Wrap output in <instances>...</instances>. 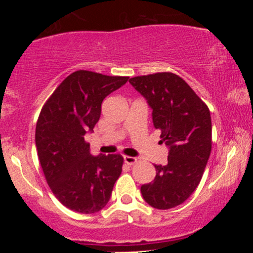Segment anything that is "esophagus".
Returning <instances> with one entry per match:
<instances>
[{
  "instance_id": "1",
  "label": "esophagus",
  "mask_w": 253,
  "mask_h": 253,
  "mask_svg": "<svg viewBox=\"0 0 253 253\" xmlns=\"http://www.w3.org/2000/svg\"><path fill=\"white\" fill-rule=\"evenodd\" d=\"M124 161L127 165H133L134 163H136V158H134V157H130V156H125Z\"/></svg>"
}]
</instances>
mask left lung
Segmentation results:
<instances>
[{
  "label": "left lung",
  "mask_w": 253,
  "mask_h": 253,
  "mask_svg": "<svg viewBox=\"0 0 253 253\" xmlns=\"http://www.w3.org/2000/svg\"><path fill=\"white\" fill-rule=\"evenodd\" d=\"M129 83L147 100L161 141L169 147L168 163L155 165V179L141 185V195L151 207L170 210L182 205L202 178L211 150L210 109L172 72L136 76Z\"/></svg>",
  "instance_id": "left-lung-1"
}]
</instances>
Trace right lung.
<instances>
[{"mask_svg": "<svg viewBox=\"0 0 253 253\" xmlns=\"http://www.w3.org/2000/svg\"><path fill=\"white\" fill-rule=\"evenodd\" d=\"M129 77L78 70L69 75L43 104L36 128L40 165L52 193L69 210L101 211L121 175L120 155H90L84 140L101 115V104Z\"/></svg>", "mask_w": 253, "mask_h": 253, "instance_id": "1", "label": "right lung"}]
</instances>
